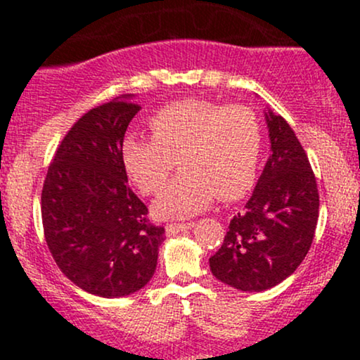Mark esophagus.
<instances>
[{
  "mask_svg": "<svg viewBox=\"0 0 360 360\" xmlns=\"http://www.w3.org/2000/svg\"><path fill=\"white\" fill-rule=\"evenodd\" d=\"M191 226H194L193 221H186V223H169L166 226V232L169 235H176L179 232H184V230H189Z\"/></svg>",
  "mask_w": 360,
  "mask_h": 360,
  "instance_id": "1",
  "label": "esophagus"
}]
</instances>
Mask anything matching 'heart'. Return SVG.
I'll return each mask as SVG.
<instances>
[{
    "label": "heart",
    "instance_id": "1",
    "mask_svg": "<svg viewBox=\"0 0 360 360\" xmlns=\"http://www.w3.org/2000/svg\"><path fill=\"white\" fill-rule=\"evenodd\" d=\"M148 128L152 139L128 135L120 147L128 179L143 194H155L174 171L176 159L184 171L155 200L157 217H191L217 196L238 200L255 184L264 135L249 106L186 98L157 110Z\"/></svg>",
    "mask_w": 360,
    "mask_h": 360
}]
</instances>
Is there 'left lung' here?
Instances as JSON below:
<instances>
[{"label": "left lung", "mask_w": 360, "mask_h": 360, "mask_svg": "<svg viewBox=\"0 0 360 360\" xmlns=\"http://www.w3.org/2000/svg\"><path fill=\"white\" fill-rule=\"evenodd\" d=\"M271 150L245 212L230 221L221 247L210 257L213 276L240 291L259 292L289 278L315 237L316 179L289 123L266 113Z\"/></svg>", "instance_id": "obj_1"}]
</instances>
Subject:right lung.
I'll return each mask as SVG.
<instances>
[{
    "instance_id": "obj_1",
    "label": "right lung",
    "mask_w": 360,
    "mask_h": 360,
    "mask_svg": "<svg viewBox=\"0 0 360 360\" xmlns=\"http://www.w3.org/2000/svg\"><path fill=\"white\" fill-rule=\"evenodd\" d=\"M131 94L89 110L57 147L42 189L44 235L53 260L91 295L122 298L155 272L164 226L128 188L120 147L140 106Z\"/></svg>"
}]
</instances>
